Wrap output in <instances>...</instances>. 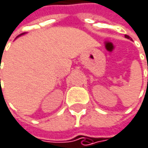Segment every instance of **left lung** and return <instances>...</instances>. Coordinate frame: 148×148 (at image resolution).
<instances>
[{
  "instance_id": "8db88e82",
  "label": "left lung",
  "mask_w": 148,
  "mask_h": 148,
  "mask_svg": "<svg viewBox=\"0 0 148 148\" xmlns=\"http://www.w3.org/2000/svg\"><path fill=\"white\" fill-rule=\"evenodd\" d=\"M125 37H126V38H127V39H131V40H132V38H131V37H130V36H127V35H125Z\"/></svg>"
}]
</instances>
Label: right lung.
<instances>
[{
  "label": "right lung",
  "instance_id": "right-lung-1",
  "mask_svg": "<svg viewBox=\"0 0 148 148\" xmlns=\"http://www.w3.org/2000/svg\"><path fill=\"white\" fill-rule=\"evenodd\" d=\"M21 35H23V34H21ZM21 35H20V36H21Z\"/></svg>",
  "mask_w": 148,
  "mask_h": 148
}]
</instances>
